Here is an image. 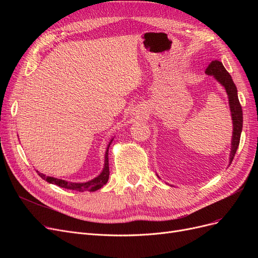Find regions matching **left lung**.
<instances>
[{
    "label": "left lung",
    "mask_w": 258,
    "mask_h": 258,
    "mask_svg": "<svg viewBox=\"0 0 258 258\" xmlns=\"http://www.w3.org/2000/svg\"><path fill=\"white\" fill-rule=\"evenodd\" d=\"M205 73L207 75L213 76L216 80H218L219 83L225 88L228 95L230 111H231V117L233 122L231 153H230V160H229V165H230L236 154L237 147L239 145L240 134L242 130V110H241V105L239 103L238 96H237V89L233 83L231 75L227 72L223 63L219 60H212L207 67Z\"/></svg>",
    "instance_id": "8db88e82"
}]
</instances>
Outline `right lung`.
<instances>
[{
  "label": "right lung",
  "instance_id": "add662e5",
  "mask_svg": "<svg viewBox=\"0 0 258 258\" xmlns=\"http://www.w3.org/2000/svg\"><path fill=\"white\" fill-rule=\"evenodd\" d=\"M113 139L108 143L106 151H105V155H104V166L103 169L101 171V173L98 175V177L94 178L91 181L85 182V183H73V182H68L64 180H60V179H56L53 177H48V175L37 171L38 175L43 180L47 181L50 184H54L57 185L61 188H67V189H71V190H75V191H96L98 189H100L103 185L106 184V182L108 181V175H110V169H108V147H110L111 143H112Z\"/></svg>",
  "mask_w": 258,
  "mask_h": 258
}]
</instances>
